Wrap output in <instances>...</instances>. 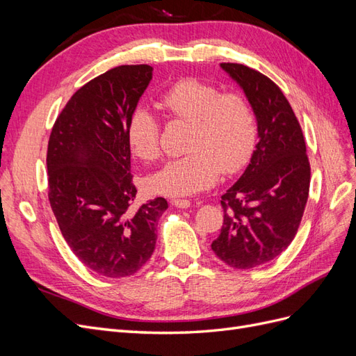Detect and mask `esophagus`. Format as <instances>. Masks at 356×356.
I'll return each instance as SVG.
<instances>
[{"label":"esophagus","instance_id":"34e87169","mask_svg":"<svg viewBox=\"0 0 356 356\" xmlns=\"http://www.w3.org/2000/svg\"><path fill=\"white\" fill-rule=\"evenodd\" d=\"M172 204H174V207H177V208H181V209H187V208H190V200H187V199H174L172 200Z\"/></svg>","mask_w":356,"mask_h":356}]
</instances>
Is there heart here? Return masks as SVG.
Wrapping results in <instances>:
<instances>
[{"mask_svg": "<svg viewBox=\"0 0 356 356\" xmlns=\"http://www.w3.org/2000/svg\"><path fill=\"white\" fill-rule=\"evenodd\" d=\"M169 115L191 123L188 154L168 161L148 178L157 195L186 197L212 187L220 172L236 174L251 160L257 144V118L250 99L224 92L195 77L175 81L161 95ZM126 141L134 156L154 161L160 156V124L144 106L127 120Z\"/></svg>", "mask_w": 356, "mask_h": 356, "instance_id": "heart-1", "label": "heart"}]
</instances>
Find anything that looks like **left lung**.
<instances>
[{"label": "left lung", "instance_id": "8db88e82", "mask_svg": "<svg viewBox=\"0 0 356 356\" xmlns=\"http://www.w3.org/2000/svg\"><path fill=\"white\" fill-rule=\"evenodd\" d=\"M250 99L258 144L238 182L221 196L224 222L211 245L234 268L281 255L297 234L309 197L310 165L297 117L277 86L242 63H221Z\"/></svg>", "mask_w": 356, "mask_h": 356}]
</instances>
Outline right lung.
Wrapping results in <instances>:
<instances>
[{"label":"right lung","mask_w":356,"mask_h":356,"mask_svg":"<svg viewBox=\"0 0 356 356\" xmlns=\"http://www.w3.org/2000/svg\"><path fill=\"white\" fill-rule=\"evenodd\" d=\"M153 79L149 65H122L86 83L53 124L49 200L63 239L95 273L124 277L153 255L163 197L134 209L126 126Z\"/></svg>","instance_id":"1"}]
</instances>
